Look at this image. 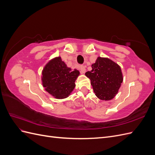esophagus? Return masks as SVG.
I'll list each match as a JSON object with an SVG mask.
<instances>
[{
	"label": "esophagus",
	"mask_w": 155,
	"mask_h": 155,
	"mask_svg": "<svg viewBox=\"0 0 155 155\" xmlns=\"http://www.w3.org/2000/svg\"><path fill=\"white\" fill-rule=\"evenodd\" d=\"M79 69H80V71H81V74H85L86 72L85 67L83 66V65H81V66L79 67Z\"/></svg>",
	"instance_id": "esophagus-1"
}]
</instances>
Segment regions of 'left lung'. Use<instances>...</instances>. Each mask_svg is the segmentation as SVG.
I'll return each instance as SVG.
<instances>
[{"label":"left lung","instance_id":"8db88e82","mask_svg":"<svg viewBox=\"0 0 155 155\" xmlns=\"http://www.w3.org/2000/svg\"><path fill=\"white\" fill-rule=\"evenodd\" d=\"M85 76L91 79L96 96L105 101L113 99L123 82L120 67L106 58L98 57L92 64V70L87 72Z\"/></svg>","mask_w":155,"mask_h":155}]
</instances>
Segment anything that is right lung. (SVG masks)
I'll list each match as a JSON object with an SVG mask.
<instances>
[{"label": "right lung", "mask_w": 155, "mask_h": 155, "mask_svg": "<svg viewBox=\"0 0 155 155\" xmlns=\"http://www.w3.org/2000/svg\"><path fill=\"white\" fill-rule=\"evenodd\" d=\"M79 75L78 70L67 67L61 57H57L50 60L44 67L42 84L50 94L57 99H63L73 91Z\"/></svg>", "instance_id": "right-lung-1"}]
</instances>
